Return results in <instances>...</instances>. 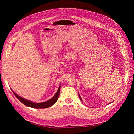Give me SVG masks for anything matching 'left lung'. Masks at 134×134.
<instances>
[{"label":"left lung","mask_w":134,"mask_h":134,"mask_svg":"<svg viewBox=\"0 0 134 134\" xmlns=\"http://www.w3.org/2000/svg\"><path fill=\"white\" fill-rule=\"evenodd\" d=\"M79 98H80V99L81 100H82V99H81V98H80V97L79 96Z\"/></svg>","instance_id":"left-lung-1"}]
</instances>
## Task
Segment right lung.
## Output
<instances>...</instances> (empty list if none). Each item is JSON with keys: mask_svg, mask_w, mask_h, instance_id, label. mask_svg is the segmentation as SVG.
Returning a JSON list of instances; mask_svg holds the SVG:
<instances>
[{"mask_svg": "<svg viewBox=\"0 0 134 134\" xmlns=\"http://www.w3.org/2000/svg\"><path fill=\"white\" fill-rule=\"evenodd\" d=\"M60 85L59 87V89H58L57 92H56L55 96L52 97L51 99H50L49 100L46 101V102H44L35 103H34L33 102H31V101L28 100H26L25 99L22 98L21 97L18 96L17 94H16V93H15L13 91H12V92H13L15 96L17 97V98L20 101H21V102L23 104L26 105V106H27L32 107V108H48V107H51V106H52V105L54 104L56 102V101L58 100V98L59 97V94H60Z\"/></svg>", "mask_w": 134, "mask_h": 134, "instance_id": "add662e5", "label": "right lung"}]
</instances>
